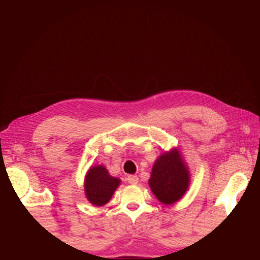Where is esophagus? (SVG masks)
I'll return each mask as SVG.
<instances>
[{
	"label": "esophagus",
	"mask_w": 260,
	"mask_h": 260,
	"mask_svg": "<svg viewBox=\"0 0 260 260\" xmlns=\"http://www.w3.org/2000/svg\"><path fill=\"white\" fill-rule=\"evenodd\" d=\"M127 180H128V182H129L130 184H137V183L139 182V178H138V176H136V175L128 176Z\"/></svg>",
	"instance_id": "obj_1"
}]
</instances>
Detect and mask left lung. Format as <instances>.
<instances>
[{
    "label": "left lung",
    "mask_w": 260,
    "mask_h": 260,
    "mask_svg": "<svg viewBox=\"0 0 260 260\" xmlns=\"http://www.w3.org/2000/svg\"><path fill=\"white\" fill-rule=\"evenodd\" d=\"M149 187L165 205L178 202L190 184V171L177 148L162 153L154 162Z\"/></svg>",
    "instance_id": "8db88e82"
}]
</instances>
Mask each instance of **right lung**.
<instances>
[{
    "label": "right lung",
    "instance_id": "1",
    "mask_svg": "<svg viewBox=\"0 0 260 260\" xmlns=\"http://www.w3.org/2000/svg\"><path fill=\"white\" fill-rule=\"evenodd\" d=\"M120 180L109 175L108 170L99 165L91 167L85 175L84 191L88 201L95 206H104L112 199Z\"/></svg>",
    "mask_w": 260,
    "mask_h": 260
}]
</instances>
